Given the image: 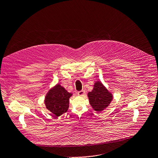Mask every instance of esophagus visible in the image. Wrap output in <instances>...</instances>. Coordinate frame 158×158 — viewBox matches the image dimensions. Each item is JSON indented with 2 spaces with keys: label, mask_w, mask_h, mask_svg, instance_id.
I'll use <instances>...</instances> for the list:
<instances>
[{
  "label": "esophagus",
  "mask_w": 158,
  "mask_h": 158,
  "mask_svg": "<svg viewBox=\"0 0 158 158\" xmlns=\"http://www.w3.org/2000/svg\"><path fill=\"white\" fill-rule=\"evenodd\" d=\"M77 94H78V95L79 96H83L84 94H85V91L84 90H82V91H79L78 93H77Z\"/></svg>",
  "instance_id": "esophagus-1"
}]
</instances>
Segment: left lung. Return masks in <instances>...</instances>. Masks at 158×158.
<instances>
[{
    "label": "left lung",
    "mask_w": 158,
    "mask_h": 158,
    "mask_svg": "<svg viewBox=\"0 0 158 158\" xmlns=\"http://www.w3.org/2000/svg\"><path fill=\"white\" fill-rule=\"evenodd\" d=\"M88 97L91 107L97 112H101L107 108L113 98L112 93L101 81L94 83L93 90L88 93Z\"/></svg>",
    "instance_id": "obj_1"
}]
</instances>
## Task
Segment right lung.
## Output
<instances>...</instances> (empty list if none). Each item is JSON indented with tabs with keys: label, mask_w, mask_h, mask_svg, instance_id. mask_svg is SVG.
Returning <instances> with one entry per match:
<instances>
[{
	"label": "right lung",
	"mask_w": 158,
	"mask_h": 158,
	"mask_svg": "<svg viewBox=\"0 0 158 158\" xmlns=\"http://www.w3.org/2000/svg\"><path fill=\"white\" fill-rule=\"evenodd\" d=\"M73 93H69L60 84H56L47 93L44 103L48 110L56 117L65 113L69 106V98Z\"/></svg>",
	"instance_id": "obj_1"
}]
</instances>
